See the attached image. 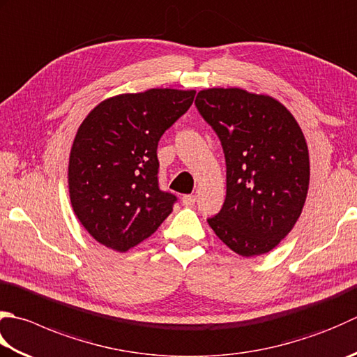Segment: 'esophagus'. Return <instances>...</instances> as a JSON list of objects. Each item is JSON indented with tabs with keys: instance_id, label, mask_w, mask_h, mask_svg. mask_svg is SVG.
Returning <instances> with one entry per match:
<instances>
[{
	"instance_id": "obj_1",
	"label": "esophagus",
	"mask_w": 357,
	"mask_h": 357,
	"mask_svg": "<svg viewBox=\"0 0 357 357\" xmlns=\"http://www.w3.org/2000/svg\"><path fill=\"white\" fill-rule=\"evenodd\" d=\"M183 206H185V207H192L195 202H197V197H195V195H184L183 197Z\"/></svg>"
}]
</instances>
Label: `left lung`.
Segmentation results:
<instances>
[{"instance_id":"obj_1","label":"left lung","mask_w":357,"mask_h":357,"mask_svg":"<svg viewBox=\"0 0 357 357\" xmlns=\"http://www.w3.org/2000/svg\"><path fill=\"white\" fill-rule=\"evenodd\" d=\"M195 103L226 158V199L208 226L235 254H268L296 226L308 195L303 131L291 111L268 94L207 88Z\"/></svg>"}]
</instances>
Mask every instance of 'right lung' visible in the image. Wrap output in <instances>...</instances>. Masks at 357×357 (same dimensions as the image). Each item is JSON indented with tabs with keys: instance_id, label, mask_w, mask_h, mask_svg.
I'll return each instance as SVG.
<instances>
[{
	"instance_id": "1",
	"label": "right lung",
	"mask_w": 357,
	"mask_h": 357,
	"mask_svg": "<svg viewBox=\"0 0 357 357\" xmlns=\"http://www.w3.org/2000/svg\"><path fill=\"white\" fill-rule=\"evenodd\" d=\"M195 89L117 94L89 111L69 153L73 211L93 238L127 252L156 232L176 197L158 187V142L193 103Z\"/></svg>"
}]
</instances>
